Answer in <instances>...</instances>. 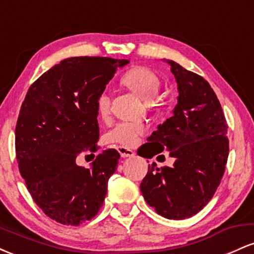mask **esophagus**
Returning a JSON list of instances; mask_svg holds the SVG:
<instances>
[{
  "label": "esophagus",
  "mask_w": 254,
  "mask_h": 254,
  "mask_svg": "<svg viewBox=\"0 0 254 254\" xmlns=\"http://www.w3.org/2000/svg\"><path fill=\"white\" fill-rule=\"evenodd\" d=\"M118 151L121 154L122 157H132L135 155L132 150L129 149V148H125V147H118Z\"/></svg>",
  "instance_id": "1"
}]
</instances>
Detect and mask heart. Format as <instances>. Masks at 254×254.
<instances>
[{"mask_svg": "<svg viewBox=\"0 0 254 254\" xmlns=\"http://www.w3.org/2000/svg\"><path fill=\"white\" fill-rule=\"evenodd\" d=\"M123 83L132 90L133 93L144 101H150L159 94L161 82L153 71L147 68H133L124 75ZM98 111L101 116H106L110 112V97L106 93L99 95ZM145 131V127L142 123L133 122H123L113 127L109 132L110 141L123 145H133L137 143L139 136Z\"/></svg>", "mask_w": 254, "mask_h": 254, "instance_id": "obj_1", "label": "heart"}]
</instances>
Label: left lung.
I'll use <instances>...</instances> for the list:
<instances>
[{
  "instance_id": "obj_1",
  "label": "left lung",
  "mask_w": 254,
  "mask_h": 254,
  "mask_svg": "<svg viewBox=\"0 0 254 254\" xmlns=\"http://www.w3.org/2000/svg\"><path fill=\"white\" fill-rule=\"evenodd\" d=\"M164 61L177 81L178 104L148 142L170 151L176 161L172 167L149 165L139 188L157 214L184 220L202 210L220 185L228 159V127L208 81L174 61Z\"/></svg>"
}]
</instances>
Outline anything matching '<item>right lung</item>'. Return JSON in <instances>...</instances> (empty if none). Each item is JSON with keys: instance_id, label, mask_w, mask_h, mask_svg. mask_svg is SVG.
Here are the masks:
<instances>
[{"instance_id": "right-lung-1", "label": "right lung", "mask_w": 254, "mask_h": 254, "mask_svg": "<svg viewBox=\"0 0 254 254\" xmlns=\"http://www.w3.org/2000/svg\"><path fill=\"white\" fill-rule=\"evenodd\" d=\"M127 60L71 57L28 89L15 127L19 170L32 198L52 220L78 226L98 214L121 155L104 150L88 170L82 151H97L98 98Z\"/></svg>"}]
</instances>
